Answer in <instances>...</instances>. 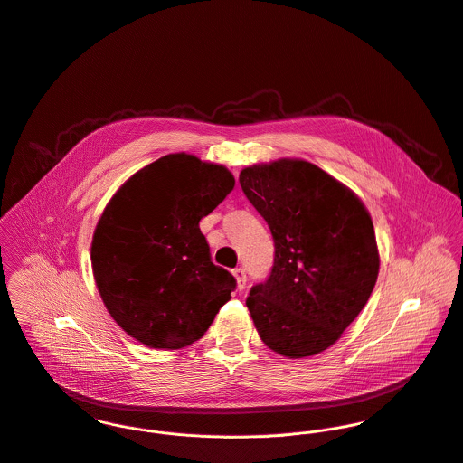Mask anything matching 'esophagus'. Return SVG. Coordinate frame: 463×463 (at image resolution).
Masks as SVG:
<instances>
[{"instance_id": "esophagus-1", "label": "esophagus", "mask_w": 463, "mask_h": 463, "mask_svg": "<svg viewBox=\"0 0 463 463\" xmlns=\"http://www.w3.org/2000/svg\"><path fill=\"white\" fill-rule=\"evenodd\" d=\"M232 273H234V277H236L238 289H240V291H243V289H245V286H247V273H245V269H243V268H234V269H232Z\"/></svg>"}]
</instances>
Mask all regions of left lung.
I'll return each instance as SVG.
<instances>
[{
  "instance_id": "obj_1",
  "label": "left lung",
  "mask_w": 463,
  "mask_h": 463,
  "mask_svg": "<svg viewBox=\"0 0 463 463\" xmlns=\"http://www.w3.org/2000/svg\"><path fill=\"white\" fill-rule=\"evenodd\" d=\"M240 184L275 243L269 277L247 298L257 332L279 355H316L341 337L376 284L371 216L350 188L304 159L247 166Z\"/></svg>"
}]
</instances>
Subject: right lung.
Wrapping results in <instances>:
<instances>
[{
  "mask_svg": "<svg viewBox=\"0 0 463 463\" xmlns=\"http://www.w3.org/2000/svg\"><path fill=\"white\" fill-rule=\"evenodd\" d=\"M234 188L223 165L184 153L156 159L111 197L92 238V269L117 325L149 348L201 339L236 279L213 264L199 222Z\"/></svg>",
  "mask_w": 463,
  "mask_h": 463,
  "instance_id": "right-lung-1",
  "label": "right lung"
}]
</instances>
